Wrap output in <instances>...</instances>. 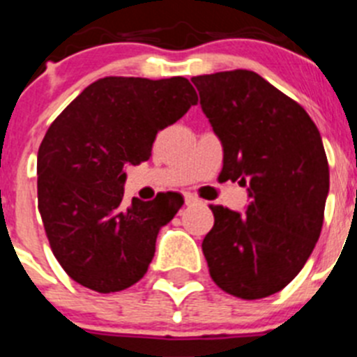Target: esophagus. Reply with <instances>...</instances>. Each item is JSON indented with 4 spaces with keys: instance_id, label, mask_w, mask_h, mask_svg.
I'll list each match as a JSON object with an SVG mask.
<instances>
[{
    "instance_id": "1",
    "label": "esophagus",
    "mask_w": 357,
    "mask_h": 357,
    "mask_svg": "<svg viewBox=\"0 0 357 357\" xmlns=\"http://www.w3.org/2000/svg\"><path fill=\"white\" fill-rule=\"evenodd\" d=\"M184 202H185V206H193V204H198V198L195 197V195H191V193H185L184 195Z\"/></svg>"
}]
</instances>
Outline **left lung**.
<instances>
[{
	"label": "left lung",
	"instance_id": "obj_1",
	"mask_svg": "<svg viewBox=\"0 0 357 357\" xmlns=\"http://www.w3.org/2000/svg\"><path fill=\"white\" fill-rule=\"evenodd\" d=\"M223 148L222 176L247 188V211L213 206L202 250L213 280L255 301L288 286L320 238L329 166L320 132L291 98L247 69L193 77Z\"/></svg>",
	"mask_w": 357,
	"mask_h": 357
}]
</instances>
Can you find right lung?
I'll return each mask as SVG.
<instances>
[{"label":"right lung","instance_id":"obj_1","mask_svg":"<svg viewBox=\"0 0 357 357\" xmlns=\"http://www.w3.org/2000/svg\"><path fill=\"white\" fill-rule=\"evenodd\" d=\"M188 78L107 77L52 123L37 153L39 213L56 261L98 293L130 288L148 272L159 230L184 200L123 202L127 166L148 160L157 132L197 105Z\"/></svg>","mask_w":357,"mask_h":357}]
</instances>
